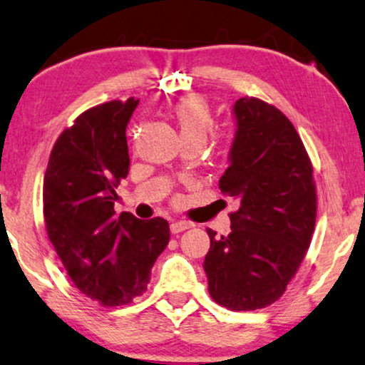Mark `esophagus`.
Listing matches in <instances>:
<instances>
[{"instance_id": "esophagus-1", "label": "esophagus", "mask_w": 365, "mask_h": 365, "mask_svg": "<svg viewBox=\"0 0 365 365\" xmlns=\"http://www.w3.org/2000/svg\"><path fill=\"white\" fill-rule=\"evenodd\" d=\"M191 223H187V221H173L171 223V233L178 235V233H182V231H186L191 228Z\"/></svg>"}]
</instances>
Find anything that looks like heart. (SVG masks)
Segmentation results:
<instances>
[{
  "mask_svg": "<svg viewBox=\"0 0 365 365\" xmlns=\"http://www.w3.org/2000/svg\"><path fill=\"white\" fill-rule=\"evenodd\" d=\"M174 119L184 140L201 139L206 140L212 129V115L210 106L202 97L189 96L174 106Z\"/></svg>",
  "mask_w": 365,
  "mask_h": 365,
  "instance_id": "b5f03b06",
  "label": "heart"
}]
</instances>
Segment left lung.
Returning <instances> with one entry per match:
<instances>
[{
	"label": "left lung",
	"instance_id": "obj_1",
	"mask_svg": "<svg viewBox=\"0 0 365 365\" xmlns=\"http://www.w3.org/2000/svg\"><path fill=\"white\" fill-rule=\"evenodd\" d=\"M236 135L223 194L240 201L231 233L210 235L207 290L230 310L264 309L277 302L309 250L317 217L314 165L295 127L277 107L243 97L233 107Z\"/></svg>",
	"mask_w": 365,
	"mask_h": 365
}]
</instances>
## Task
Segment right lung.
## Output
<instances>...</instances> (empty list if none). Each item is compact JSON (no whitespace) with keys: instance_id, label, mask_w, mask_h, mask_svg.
<instances>
[{"instance_id":"1","label":"right lung","mask_w":365,"mask_h":365,"mask_svg":"<svg viewBox=\"0 0 365 365\" xmlns=\"http://www.w3.org/2000/svg\"><path fill=\"white\" fill-rule=\"evenodd\" d=\"M139 101L88 108L61 132L43 179L48 238L70 280L103 307L127 305L148 290L169 243L164 217L115 216V187L129 174L125 129Z\"/></svg>"}]
</instances>
